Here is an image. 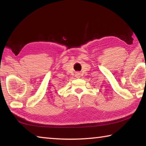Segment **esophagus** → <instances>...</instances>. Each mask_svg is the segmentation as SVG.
<instances>
[{
  "mask_svg": "<svg viewBox=\"0 0 146 146\" xmlns=\"http://www.w3.org/2000/svg\"><path fill=\"white\" fill-rule=\"evenodd\" d=\"M76 77H77V78H78V77H80V74H79V73H76Z\"/></svg>",
  "mask_w": 146,
  "mask_h": 146,
  "instance_id": "1",
  "label": "esophagus"
}]
</instances>
